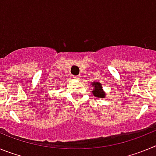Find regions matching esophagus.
<instances>
[{
	"mask_svg": "<svg viewBox=\"0 0 156 156\" xmlns=\"http://www.w3.org/2000/svg\"><path fill=\"white\" fill-rule=\"evenodd\" d=\"M73 78L75 80H80V76H74Z\"/></svg>",
	"mask_w": 156,
	"mask_h": 156,
	"instance_id": "esophagus-1",
	"label": "esophagus"
}]
</instances>
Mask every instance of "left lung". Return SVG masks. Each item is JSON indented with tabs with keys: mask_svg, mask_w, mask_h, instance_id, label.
I'll list each match as a JSON object with an SVG mask.
<instances>
[{
	"mask_svg": "<svg viewBox=\"0 0 156 156\" xmlns=\"http://www.w3.org/2000/svg\"><path fill=\"white\" fill-rule=\"evenodd\" d=\"M91 86L93 87V90H92V94L94 97L101 98H104L106 97V93L103 90L102 84L100 82H95L94 81L91 83Z\"/></svg>",
	"mask_w": 156,
	"mask_h": 156,
	"instance_id": "left-lung-1",
	"label": "left lung"
}]
</instances>
